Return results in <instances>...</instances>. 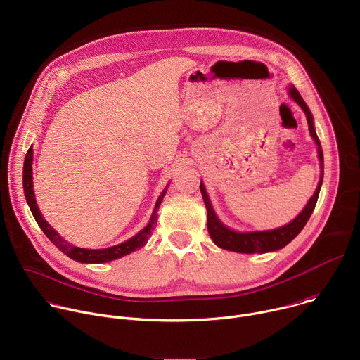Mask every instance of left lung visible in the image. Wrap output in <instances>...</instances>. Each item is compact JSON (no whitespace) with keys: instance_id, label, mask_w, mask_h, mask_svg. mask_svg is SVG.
Returning <instances> with one entry per match:
<instances>
[{"instance_id":"1","label":"left lung","mask_w":360,"mask_h":360,"mask_svg":"<svg viewBox=\"0 0 360 360\" xmlns=\"http://www.w3.org/2000/svg\"><path fill=\"white\" fill-rule=\"evenodd\" d=\"M289 94L290 96L297 102L300 105V108L303 110V112L306 114L307 118V125H309V132L314 136L316 145H318V152H319V161H321V168H322V175H321V181L319 185L314 193V196L309 199V202L306 203L304 210L288 225L274 229V231H262V232H248V233H239L235 231L228 229L226 226H224L219 219L217 218L214 208L211 205V200L208 198L207 191H205L203 184L200 182L199 188L203 196V202L207 205V210H208V232L212 238V240L228 250H233V252H240V253H256V252H271V250H278L283 246H286L306 225V222L309 221L315 207H316V202H318V196H319V191L322 186V179H323V152L321 148V142L318 139V135L315 132V127H314V118L312 114L307 108V105L304 104L303 98L300 96L299 91L295 86L289 88Z\"/></svg>"}]
</instances>
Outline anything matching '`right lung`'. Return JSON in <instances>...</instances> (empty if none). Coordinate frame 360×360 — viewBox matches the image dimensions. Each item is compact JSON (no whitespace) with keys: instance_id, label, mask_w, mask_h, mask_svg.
Segmentation results:
<instances>
[{"instance_id":"add662e5","label":"right lung","mask_w":360,"mask_h":360,"mask_svg":"<svg viewBox=\"0 0 360 360\" xmlns=\"http://www.w3.org/2000/svg\"><path fill=\"white\" fill-rule=\"evenodd\" d=\"M22 182H24V193L27 198V202L30 205V210L37 221V224L39 225V228L42 229V232L46 235V238L53 242L61 252H64L67 256H70L71 259L81 262V264H102V262H110L114 259L121 258V256H125L139 248H142L148 238L150 236L153 226L157 224V212L160 210V205L164 199V195L167 193L168 186L162 191V193L160 195L157 205H155V210H153V214L150 217L149 224L139 232L136 233L134 238H131L129 240L120 243L117 246H111L107 249H84V248H78L74 246L71 243H68L67 240H64L53 228L48 225V222L42 218L38 207H37V202H35V195H34V189H32V146L28 149L27 155H25V161H24V176H22Z\"/></svg>"}]
</instances>
